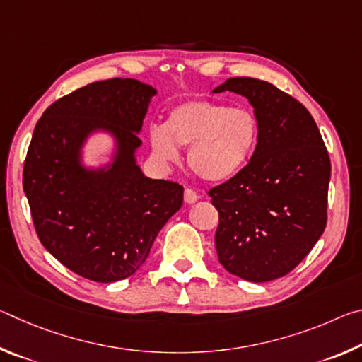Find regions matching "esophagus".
I'll list each match as a JSON object with an SVG mask.
<instances>
[{
  "label": "esophagus",
  "instance_id": "obj_1",
  "mask_svg": "<svg viewBox=\"0 0 362 362\" xmlns=\"http://www.w3.org/2000/svg\"><path fill=\"white\" fill-rule=\"evenodd\" d=\"M183 198H185V203H188V204H193V203H196V201H198L199 196L196 194L194 189H192V188H185V193H183Z\"/></svg>",
  "mask_w": 362,
  "mask_h": 362
}]
</instances>
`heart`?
Masks as SVG:
<instances>
[{
    "label": "heart",
    "instance_id": "obj_1",
    "mask_svg": "<svg viewBox=\"0 0 362 362\" xmlns=\"http://www.w3.org/2000/svg\"><path fill=\"white\" fill-rule=\"evenodd\" d=\"M148 140L161 163L177 161L179 146H188L189 170L209 183H222L240 174L254 155L259 122L246 108L189 100L170 110L164 126L153 124Z\"/></svg>",
    "mask_w": 362,
    "mask_h": 362
}]
</instances>
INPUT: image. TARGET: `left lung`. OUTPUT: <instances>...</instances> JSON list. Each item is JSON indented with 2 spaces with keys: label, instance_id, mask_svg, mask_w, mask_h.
<instances>
[{
  "label": "left lung",
  "instance_id": "obj_1",
  "mask_svg": "<svg viewBox=\"0 0 362 362\" xmlns=\"http://www.w3.org/2000/svg\"><path fill=\"white\" fill-rule=\"evenodd\" d=\"M225 90L252 105L259 142L240 174L209 189L216 249L226 272L267 283L292 272L326 228L330 159L313 116L276 86L228 78L212 93Z\"/></svg>",
  "mask_w": 362,
  "mask_h": 362
}]
</instances>
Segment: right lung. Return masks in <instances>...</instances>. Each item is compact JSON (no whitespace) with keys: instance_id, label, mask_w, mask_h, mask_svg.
<instances>
[{"instance_id":"1","label":"right lung","mask_w":362,"mask_h":362,"mask_svg":"<svg viewBox=\"0 0 362 362\" xmlns=\"http://www.w3.org/2000/svg\"><path fill=\"white\" fill-rule=\"evenodd\" d=\"M156 94L132 78L97 81L54 102L35 126L23 192L36 235L86 279L129 278L182 207V185L145 177L137 164V134ZM97 132L114 139L112 156L99 168L86 167L82 148Z\"/></svg>"}]
</instances>
